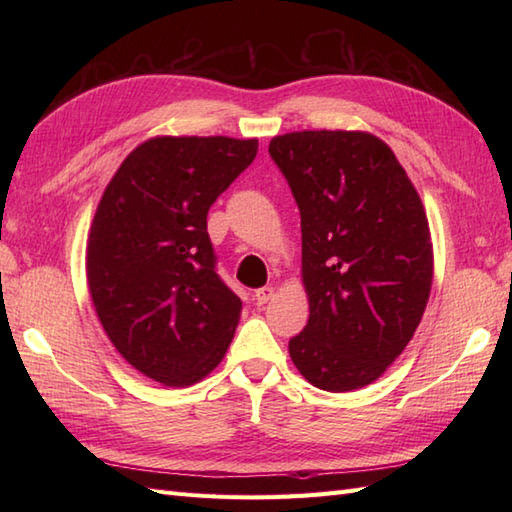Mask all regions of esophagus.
Segmentation results:
<instances>
[{
    "instance_id": "esophagus-1",
    "label": "esophagus",
    "mask_w": 512,
    "mask_h": 512,
    "mask_svg": "<svg viewBox=\"0 0 512 512\" xmlns=\"http://www.w3.org/2000/svg\"><path fill=\"white\" fill-rule=\"evenodd\" d=\"M275 297V288L273 286H266V288H259L255 292V303L257 306H266V303Z\"/></svg>"
}]
</instances>
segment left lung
Instances as JSON below:
<instances>
[{"label":"left lung","mask_w":512,"mask_h":512,"mask_svg":"<svg viewBox=\"0 0 512 512\" xmlns=\"http://www.w3.org/2000/svg\"><path fill=\"white\" fill-rule=\"evenodd\" d=\"M268 154L301 213L310 319L290 358L314 387L361 389L405 350L427 308L433 250L420 195L365 132H292Z\"/></svg>","instance_id":"8db88e82"}]
</instances>
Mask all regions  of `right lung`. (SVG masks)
I'll use <instances>...</instances> for the list:
<instances>
[{"label":"right lung","mask_w":512,"mask_h":512,"mask_svg":"<svg viewBox=\"0 0 512 512\" xmlns=\"http://www.w3.org/2000/svg\"><path fill=\"white\" fill-rule=\"evenodd\" d=\"M255 156V138H151L99 202L88 242L94 308L125 361L156 383H198L231 345L242 299L217 275L206 215Z\"/></svg>","instance_id":"add662e5"}]
</instances>
